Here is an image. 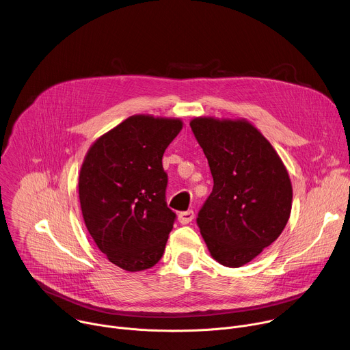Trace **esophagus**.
Masks as SVG:
<instances>
[{
  "label": "esophagus",
  "instance_id": "34e87169",
  "mask_svg": "<svg viewBox=\"0 0 350 350\" xmlns=\"http://www.w3.org/2000/svg\"><path fill=\"white\" fill-rule=\"evenodd\" d=\"M177 219H178V223H181V224H188V223L192 221V219H193V212H192V211L181 212V213L177 216Z\"/></svg>",
  "mask_w": 350,
  "mask_h": 350
}]
</instances>
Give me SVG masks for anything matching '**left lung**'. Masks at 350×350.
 <instances>
[{"label":"left lung","mask_w":350,"mask_h":350,"mask_svg":"<svg viewBox=\"0 0 350 350\" xmlns=\"http://www.w3.org/2000/svg\"><path fill=\"white\" fill-rule=\"evenodd\" d=\"M189 126L215 183L196 223L211 256L241 267L285 228L292 209L289 174L269 139L246 119L199 116Z\"/></svg>","instance_id":"left-lung-1"}]
</instances>
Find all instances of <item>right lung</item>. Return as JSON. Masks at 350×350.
Masks as SVG:
<instances>
[{
    "mask_svg": "<svg viewBox=\"0 0 350 350\" xmlns=\"http://www.w3.org/2000/svg\"><path fill=\"white\" fill-rule=\"evenodd\" d=\"M178 118L133 115L98 137L79 174L84 224L99 251L126 271L155 266L176 219L165 201L162 158Z\"/></svg>",
    "mask_w": 350,
    "mask_h": 350,
    "instance_id": "obj_1",
    "label": "right lung"
}]
</instances>
